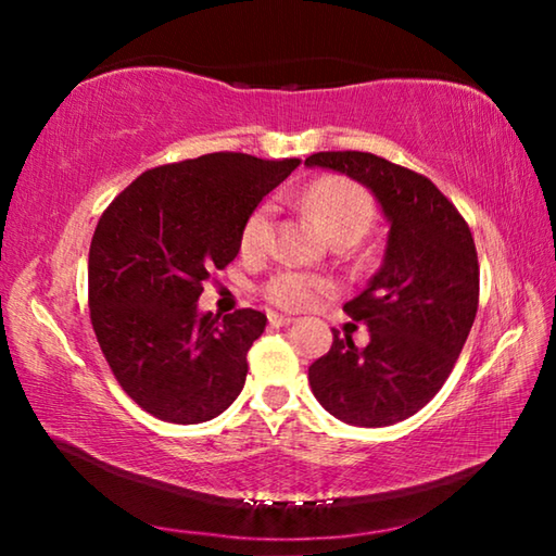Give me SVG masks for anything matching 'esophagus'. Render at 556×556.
<instances>
[{"mask_svg": "<svg viewBox=\"0 0 556 556\" xmlns=\"http://www.w3.org/2000/svg\"><path fill=\"white\" fill-rule=\"evenodd\" d=\"M267 318H269L271 326H289V324H294V318L287 316V314H277V312H269Z\"/></svg>", "mask_w": 556, "mask_h": 556, "instance_id": "esophagus-1", "label": "esophagus"}]
</instances>
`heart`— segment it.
I'll return each mask as SVG.
<instances>
[{
	"label": "heart",
	"mask_w": 556,
	"mask_h": 556,
	"mask_svg": "<svg viewBox=\"0 0 556 556\" xmlns=\"http://www.w3.org/2000/svg\"><path fill=\"white\" fill-rule=\"evenodd\" d=\"M304 205L312 211L326 232L336 238V235H355L363 238L368 232L375 205L370 193L363 186H357L351 178L343 176H324L314 181L304 191ZM269 223H271V205L262 203L252 211L242 223L240 230V244L244 252H257L269 240ZM328 289V281L306 275V271H279L271 277L265 287V294L269 301L285 308H304L324 294Z\"/></svg>",
	"instance_id": "b5f03b06"
}]
</instances>
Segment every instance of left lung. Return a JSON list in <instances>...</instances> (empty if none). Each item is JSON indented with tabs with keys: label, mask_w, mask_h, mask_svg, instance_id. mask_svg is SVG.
I'll return each instance as SVG.
<instances>
[{
	"label": "left lung",
	"mask_w": 556,
	"mask_h": 556,
	"mask_svg": "<svg viewBox=\"0 0 556 556\" xmlns=\"http://www.w3.org/2000/svg\"><path fill=\"white\" fill-rule=\"evenodd\" d=\"M308 168L363 184L390 225L380 269L343 312L363 321L357 348L333 345L308 368L321 407L353 427H390L417 414L446 382L478 312V255L466 220L427 176L368 152H318Z\"/></svg>",
	"instance_id": "1"
}]
</instances>
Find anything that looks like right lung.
<instances>
[{
    "label": "right lung",
    "instance_id": "right-lung-1",
    "mask_svg": "<svg viewBox=\"0 0 556 556\" xmlns=\"http://www.w3.org/2000/svg\"><path fill=\"white\" fill-rule=\"evenodd\" d=\"M296 166L235 152L186 159L144 172L102 213L88 260L90 321L144 412L201 425L238 400L267 316L201 312L203 281L238 257L244 218Z\"/></svg>",
    "mask_w": 556,
    "mask_h": 556
}]
</instances>
